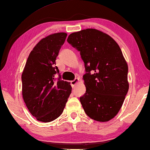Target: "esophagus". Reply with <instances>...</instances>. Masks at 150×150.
<instances>
[{"mask_svg":"<svg viewBox=\"0 0 150 150\" xmlns=\"http://www.w3.org/2000/svg\"><path fill=\"white\" fill-rule=\"evenodd\" d=\"M78 82H79V79H78V78H75V79L73 81H71V87H72L73 88H74Z\"/></svg>","mask_w":150,"mask_h":150,"instance_id":"esophagus-1","label":"esophagus"}]
</instances>
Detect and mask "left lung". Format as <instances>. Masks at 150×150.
I'll list each match as a JSON object with an SVG mask.
<instances>
[{
  "instance_id": "8db88e82",
  "label": "left lung",
  "mask_w": 150,
  "mask_h": 150,
  "mask_svg": "<svg viewBox=\"0 0 150 150\" xmlns=\"http://www.w3.org/2000/svg\"><path fill=\"white\" fill-rule=\"evenodd\" d=\"M67 42L84 62L86 92L80 101L85 113L97 122H108L120 110L129 89L128 67L120 47L95 28L71 33Z\"/></svg>"
}]
</instances>
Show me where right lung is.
<instances>
[{"instance_id": "obj_1", "label": "right lung", "mask_w": 150, "mask_h": 150, "mask_svg": "<svg viewBox=\"0 0 150 150\" xmlns=\"http://www.w3.org/2000/svg\"><path fill=\"white\" fill-rule=\"evenodd\" d=\"M67 35L58 33L43 38L30 52L22 74V93L28 111L38 121L50 122L63 113L72 87L61 79L56 65ZM57 73L59 77H54Z\"/></svg>"}]
</instances>
